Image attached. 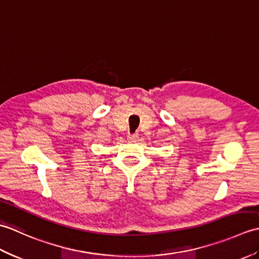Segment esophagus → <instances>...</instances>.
Returning <instances> with one entry per match:
<instances>
[{"label":"esophagus","mask_w":259,"mask_h":259,"mask_svg":"<svg viewBox=\"0 0 259 259\" xmlns=\"http://www.w3.org/2000/svg\"><path fill=\"white\" fill-rule=\"evenodd\" d=\"M138 137H139V135L138 134H128V140H130V141H136L137 139H138Z\"/></svg>","instance_id":"esophagus-1"}]
</instances>
